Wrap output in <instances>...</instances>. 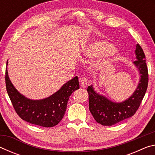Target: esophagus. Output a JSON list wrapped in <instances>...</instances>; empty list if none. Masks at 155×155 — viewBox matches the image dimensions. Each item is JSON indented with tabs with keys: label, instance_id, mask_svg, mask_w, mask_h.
<instances>
[{
	"label": "esophagus",
	"instance_id": "esophagus-1",
	"mask_svg": "<svg viewBox=\"0 0 155 155\" xmlns=\"http://www.w3.org/2000/svg\"><path fill=\"white\" fill-rule=\"evenodd\" d=\"M79 83H80V85L82 86V87H85V86L87 85V78L84 77H81L79 78Z\"/></svg>",
	"mask_w": 155,
	"mask_h": 155
}]
</instances>
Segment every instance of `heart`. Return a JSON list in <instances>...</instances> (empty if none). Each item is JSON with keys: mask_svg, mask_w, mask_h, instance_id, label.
I'll return each instance as SVG.
<instances>
[{"mask_svg": "<svg viewBox=\"0 0 155 155\" xmlns=\"http://www.w3.org/2000/svg\"><path fill=\"white\" fill-rule=\"evenodd\" d=\"M115 50L111 44L105 41H99L84 47L81 51L82 56L85 58L93 59L103 56H112Z\"/></svg>", "mask_w": 155, "mask_h": 155, "instance_id": "1", "label": "heart"}]
</instances>
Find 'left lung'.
I'll return each mask as SVG.
<instances>
[{"label": "left lung", "instance_id": "8db88e82", "mask_svg": "<svg viewBox=\"0 0 155 155\" xmlns=\"http://www.w3.org/2000/svg\"><path fill=\"white\" fill-rule=\"evenodd\" d=\"M134 64L138 68L141 78L135 92L122 103H114L97 94L92 85L87 87L89 107L96 121L103 126H112L132 117L142 101L148 84V67L143 51L139 44L136 46Z\"/></svg>", "mask_w": 155, "mask_h": 155}]
</instances>
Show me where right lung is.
<instances>
[{
    "label": "right lung",
    "mask_w": 155,
    "mask_h": 155,
    "mask_svg": "<svg viewBox=\"0 0 155 155\" xmlns=\"http://www.w3.org/2000/svg\"><path fill=\"white\" fill-rule=\"evenodd\" d=\"M5 84L12 105L20 118L43 127H52L59 124L66 111L69 97L79 88L78 77H75L48 98L33 101L18 92L9 79L7 69Z\"/></svg>",
    "instance_id": "1"
}]
</instances>
